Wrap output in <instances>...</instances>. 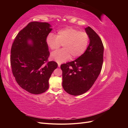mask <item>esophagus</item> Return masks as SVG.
I'll use <instances>...</instances> for the list:
<instances>
[{
    "label": "esophagus",
    "mask_w": 128,
    "mask_h": 128,
    "mask_svg": "<svg viewBox=\"0 0 128 128\" xmlns=\"http://www.w3.org/2000/svg\"><path fill=\"white\" fill-rule=\"evenodd\" d=\"M58 67H60V65H61V64H60V63H59V62H58Z\"/></svg>",
    "instance_id": "34e87169"
}]
</instances>
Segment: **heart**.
<instances>
[{
    "label": "heart",
    "mask_w": 128,
    "mask_h": 128,
    "mask_svg": "<svg viewBox=\"0 0 128 128\" xmlns=\"http://www.w3.org/2000/svg\"><path fill=\"white\" fill-rule=\"evenodd\" d=\"M48 47L56 50L63 45L64 48L51 53V58L58 62H63L70 58L79 57L86 51L89 42V37L86 32H80L72 28L58 31L56 35L50 34L46 37Z\"/></svg>",
    "instance_id": "obj_1"
}]
</instances>
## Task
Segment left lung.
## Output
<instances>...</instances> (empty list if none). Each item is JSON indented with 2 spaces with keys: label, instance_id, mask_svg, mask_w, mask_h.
<instances>
[{
  "label": "left lung",
  "instance_id": "obj_1",
  "mask_svg": "<svg viewBox=\"0 0 128 128\" xmlns=\"http://www.w3.org/2000/svg\"><path fill=\"white\" fill-rule=\"evenodd\" d=\"M90 40L86 51L77 59L61 65L62 87L68 94L79 96L87 92L97 79L103 64L104 45L90 26L85 29Z\"/></svg>",
  "mask_w": 128,
  "mask_h": 128
}]
</instances>
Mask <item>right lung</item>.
Here are the masks:
<instances>
[{
    "mask_svg": "<svg viewBox=\"0 0 128 128\" xmlns=\"http://www.w3.org/2000/svg\"><path fill=\"white\" fill-rule=\"evenodd\" d=\"M46 22H31L18 33L12 46L10 65L18 84L30 94H38L49 87L48 80L57 67L48 61L46 39L52 30Z\"/></svg>",
    "mask_w": 128,
    "mask_h": 128,
    "instance_id": "1",
    "label": "right lung"
}]
</instances>
